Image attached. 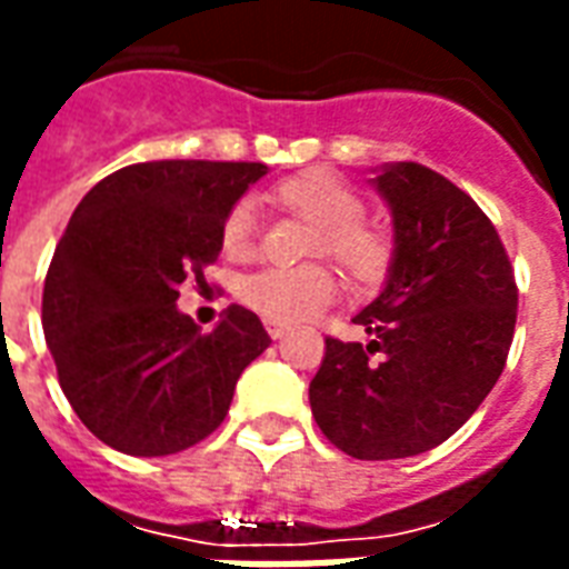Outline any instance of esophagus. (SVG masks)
I'll return each instance as SVG.
<instances>
[{
	"label": "esophagus",
	"mask_w": 569,
	"mask_h": 569,
	"mask_svg": "<svg viewBox=\"0 0 569 569\" xmlns=\"http://www.w3.org/2000/svg\"><path fill=\"white\" fill-rule=\"evenodd\" d=\"M264 328H268V335H271L273 340H280L289 335V326L286 322H273V319H264Z\"/></svg>",
	"instance_id": "1"
}]
</instances>
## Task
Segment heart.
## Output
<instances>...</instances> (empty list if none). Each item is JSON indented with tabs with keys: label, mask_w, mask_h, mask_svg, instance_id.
Returning <instances> with one entry per match:
<instances>
[{
	"label": "heart",
	"mask_w": 569,
	"mask_h": 569,
	"mask_svg": "<svg viewBox=\"0 0 569 569\" xmlns=\"http://www.w3.org/2000/svg\"><path fill=\"white\" fill-rule=\"evenodd\" d=\"M271 196L277 204H283L313 226L310 250L335 259L349 277L377 280L389 268V234L361 220L359 192L338 174H331L326 168H310V171L280 180ZM252 238H256L252 204L250 201L231 204L220 226L222 252L231 259H243L252 250ZM238 296L264 319L301 322V319H313L322 313L335 301L338 283L322 264L262 268L243 277Z\"/></svg>",
	"instance_id": "b5f03b06"
}]
</instances>
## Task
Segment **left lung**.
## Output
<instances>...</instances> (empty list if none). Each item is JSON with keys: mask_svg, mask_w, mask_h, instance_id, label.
I'll return each mask as SVG.
<instances>
[{"mask_svg": "<svg viewBox=\"0 0 569 569\" xmlns=\"http://www.w3.org/2000/svg\"><path fill=\"white\" fill-rule=\"evenodd\" d=\"M373 174L395 229L389 273L352 317L368 343L326 338L310 410L340 452L389 461L435 449L477 413L507 365L519 292L467 192L416 162Z\"/></svg>", "mask_w": 569, "mask_h": 569, "instance_id": "left-lung-1", "label": "left lung"}]
</instances>
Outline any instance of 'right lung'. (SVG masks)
<instances>
[{
	"mask_svg": "<svg viewBox=\"0 0 569 569\" xmlns=\"http://www.w3.org/2000/svg\"><path fill=\"white\" fill-rule=\"evenodd\" d=\"M264 174L262 162H138L71 213L41 326L71 410L117 452L159 458L204 440L271 343L241 305L208 335L178 310V286L217 262L222 217Z\"/></svg>",
	"mask_w": 569,
	"mask_h": 569,
	"instance_id": "right-lung-1",
	"label": "right lung"
}]
</instances>
